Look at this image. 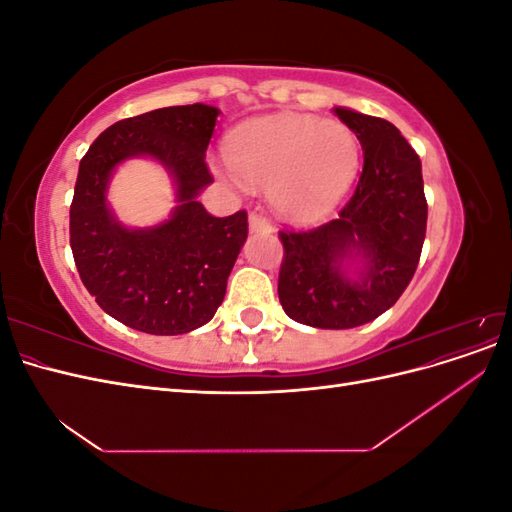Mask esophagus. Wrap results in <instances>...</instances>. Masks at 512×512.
I'll list each match as a JSON object with an SVG mask.
<instances>
[{
	"instance_id": "esophagus-1",
	"label": "esophagus",
	"mask_w": 512,
	"mask_h": 512,
	"mask_svg": "<svg viewBox=\"0 0 512 512\" xmlns=\"http://www.w3.org/2000/svg\"><path fill=\"white\" fill-rule=\"evenodd\" d=\"M250 230L252 232H271V222L260 213L250 215Z\"/></svg>"
}]
</instances>
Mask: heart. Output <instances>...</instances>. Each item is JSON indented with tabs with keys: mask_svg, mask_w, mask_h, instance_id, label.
I'll use <instances>...</instances> for the list:
<instances>
[{
	"mask_svg": "<svg viewBox=\"0 0 512 512\" xmlns=\"http://www.w3.org/2000/svg\"><path fill=\"white\" fill-rule=\"evenodd\" d=\"M226 158L237 177L271 188L277 209L314 220L350 188L359 168V141L342 121L284 113L237 130Z\"/></svg>",
	"mask_w": 512,
	"mask_h": 512,
	"instance_id": "obj_1",
	"label": "heart"
}]
</instances>
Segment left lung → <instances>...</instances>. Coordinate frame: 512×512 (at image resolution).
Wrapping results in <instances>:
<instances>
[{
	"mask_svg": "<svg viewBox=\"0 0 512 512\" xmlns=\"http://www.w3.org/2000/svg\"><path fill=\"white\" fill-rule=\"evenodd\" d=\"M363 147V170L337 218L282 228L277 294L284 312L318 329H352L376 320L408 288L427 230L421 158L391 121L333 108ZM352 251L366 258L359 283L338 273Z\"/></svg>",
	"mask_w": 512,
	"mask_h": 512,
	"instance_id": "1",
	"label": "left lung"
}]
</instances>
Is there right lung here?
<instances>
[{
    "label": "right lung",
    "instance_id": "1",
    "mask_svg": "<svg viewBox=\"0 0 512 512\" xmlns=\"http://www.w3.org/2000/svg\"><path fill=\"white\" fill-rule=\"evenodd\" d=\"M218 108L168 106L106 128L83 156L70 205V247L81 282L108 316L151 335H181L218 312L247 237V211L215 218L198 203L213 181L205 151ZM132 155L176 175L180 207L149 231L123 229L105 207L110 170Z\"/></svg>",
    "mask_w": 512,
    "mask_h": 512
}]
</instances>
